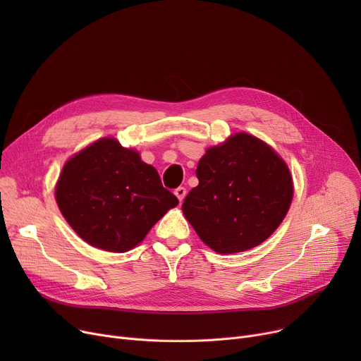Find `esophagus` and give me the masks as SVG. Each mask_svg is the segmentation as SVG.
Wrapping results in <instances>:
<instances>
[{
    "instance_id": "obj_1",
    "label": "esophagus",
    "mask_w": 361,
    "mask_h": 361,
    "mask_svg": "<svg viewBox=\"0 0 361 361\" xmlns=\"http://www.w3.org/2000/svg\"><path fill=\"white\" fill-rule=\"evenodd\" d=\"M174 193H176V196L178 197V200L183 202L184 197H185V195H187V188H185V187H178V188H176Z\"/></svg>"
}]
</instances>
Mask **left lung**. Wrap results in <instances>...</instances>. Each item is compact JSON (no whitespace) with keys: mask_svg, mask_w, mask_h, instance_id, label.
<instances>
[{"mask_svg":"<svg viewBox=\"0 0 361 361\" xmlns=\"http://www.w3.org/2000/svg\"><path fill=\"white\" fill-rule=\"evenodd\" d=\"M196 176L199 185L184 199L183 212L218 253L249 250L269 238L293 200L287 164L247 133L207 149Z\"/></svg>","mask_w":361,"mask_h":361,"instance_id":"1","label":"left lung"}]
</instances>
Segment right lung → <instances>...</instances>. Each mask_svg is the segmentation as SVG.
<instances>
[{
	"instance_id": "1",
	"label": "right lung",
	"mask_w": 361,
	"mask_h": 361,
	"mask_svg": "<svg viewBox=\"0 0 361 361\" xmlns=\"http://www.w3.org/2000/svg\"><path fill=\"white\" fill-rule=\"evenodd\" d=\"M60 211L93 247L123 253L137 245L178 199L136 150L101 139L68 159L55 187Z\"/></svg>"
}]
</instances>
